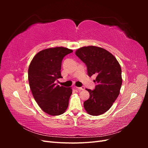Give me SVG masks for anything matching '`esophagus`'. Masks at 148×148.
<instances>
[{
  "mask_svg": "<svg viewBox=\"0 0 148 148\" xmlns=\"http://www.w3.org/2000/svg\"><path fill=\"white\" fill-rule=\"evenodd\" d=\"M76 88H77V89H78V90H84V86H82V87H76Z\"/></svg>",
  "mask_w": 148,
  "mask_h": 148,
  "instance_id": "esophagus-1",
  "label": "esophagus"
}]
</instances>
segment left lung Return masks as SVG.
<instances>
[{
	"instance_id": "obj_1",
	"label": "left lung",
	"mask_w": 148,
	"mask_h": 148,
	"mask_svg": "<svg viewBox=\"0 0 148 148\" xmlns=\"http://www.w3.org/2000/svg\"><path fill=\"white\" fill-rule=\"evenodd\" d=\"M75 54L86 64L89 77L96 76L95 89H86L89 98L84 102V109L89 115H102L119 95L122 83L121 66L111 53L101 47H83Z\"/></svg>"
}]
</instances>
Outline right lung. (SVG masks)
Listing matches in <instances>:
<instances>
[{
	"label": "right lung",
	"instance_id": "add662e5",
	"mask_svg": "<svg viewBox=\"0 0 148 148\" xmlns=\"http://www.w3.org/2000/svg\"><path fill=\"white\" fill-rule=\"evenodd\" d=\"M72 52L64 47L44 49L33 57L29 66L28 80L33 96L41 109L49 115H61L69 106L71 88L60 86L56 81L62 78V59Z\"/></svg>",
	"mask_w": 148,
	"mask_h": 148
}]
</instances>
